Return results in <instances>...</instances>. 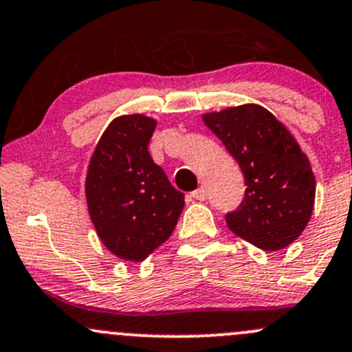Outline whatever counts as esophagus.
<instances>
[{
    "mask_svg": "<svg viewBox=\"0 0 352 352\" xmlns=\"http://www.w3.org/2000/svg\"><path fill=\"white\" fill-rule=\"evenodd\" d=\"M190 197H194L195 201H206V190L204 188H197V190H194L190 194Z\"/></svg>",
    "mask_w": 352,
    "mask_h": 352,
    "instance_id": "obj_1",
    "label": "esophagus"
}]
</instances>
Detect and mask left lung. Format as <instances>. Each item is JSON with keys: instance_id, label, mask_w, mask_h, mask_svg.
<instances>
[{"instance_id": "1", "label": "left lung", "mask_w": 352, "mask_h": 352, "mask_svg": "<svg viewBox=\"0 0 352 352\" xmlns=\"http://www.w3.org/2000/svg\"><path fill=\"white\" fill-rule=\"evenodd\" d=\"M204 123L244 175V197L226 214L228 228L265 251L294 243L312 216L316 179L290 131L258 104L204 114Z\"/></svg>"}]
</instances>
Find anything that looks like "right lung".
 Masks as SVG:
<instances>
[{
	"mask_svg": "<svg viewBox=\"0 0 352 352\" xmlns=\"http://www.w3.org/2000/svg\"><path fill=\"white\" fill-rule=\"evenodd\" d=\"M157 121L120 116L102 133L86 179L89 216L104 246L118 258L143 261L164 244L182 214L184 194L150 157Z\"/></svg>",
	"mask_w": 352,
	"mask_h": 352,
	"instance_id": "obj_1",
	"label": "right lung"
}]
</instances>
